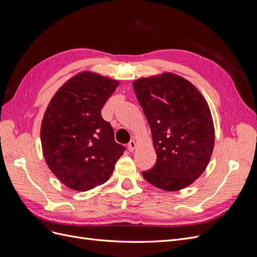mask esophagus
<instances>
[{"mask_svg": "<svg viewBox=\"0 0 257 257\" xmlns=\"http://www.w3.org/2000/svg\"><path fill=\"white\" fill-rule=\"evenodd\" d=\"M136 147H137V143H136V141H134V139L127 144V148L130 151H134L136 149Z\"/></svg>", "mask_w": 257, "mask_h": 257, "instance_id": "esophagus-1", "label": "esophagus"}]
</instances>
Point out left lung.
<instances>
[{
	"label": "left lung",
	"instance_id": "1",
	"mask_svg": "<svg viewBox=\"0 0 257 257\" xmlns=\"http://www.w3.org/2000/svg\"><path fill=\"white\" fill-rule=\"evenodd\" d=\"M149 123L157 163L143 172L164 191H179L205 172L214 147L211 111L195 85L183 77L163 73L133 82Z\"/></svg>",
	"mask_w": 257,
	"mask_h": 257
}]
</instances>
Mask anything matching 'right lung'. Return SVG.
Here are the masks:
<instances>
[{"label": "right lung", "instance_id": "obj_1", "mask_svg": "<svg viewBox=\"0 0 257 257\" xmlns=\"http://www.w3.org/2000/svg\"><path fill=\"white\" fill-rule=\"evenodd\" d=\"M118 85L99 74L82 72L50 100L41 126L43 153L51 172L69 189L83 192L105 183L125 150L100 114Z\"/></svg>", "mask_w": 257, "mask_h": 257}]
</instances>
